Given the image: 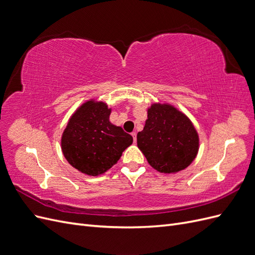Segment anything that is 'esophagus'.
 Segmentation results:
<instances>
[{
	"mask_svg": "<svg viewBox=\"0 0 255 255\" xmlns=\"http://www.w3.org/2000/svg\"><path fill=\"white\" fill-rule=\"evenodd\" d=\"M132 136H133V140H134V142H136V132H133V133H132Z\"/></svg>",
	"mask_w": 255,
	"mask_h": 255,
	"instance_id": "1",
	"label": "esophagus"
}]
</instances>
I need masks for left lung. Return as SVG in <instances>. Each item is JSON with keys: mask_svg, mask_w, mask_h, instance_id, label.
Segmentation results:
<instances>
[{"mask_svg": "<svg viewBox=\"0 0 255 255\" xmlns=\"http://www.w3.org/2000/svg\"><path fill=\"white\" fill-rule=\"evenodd\" d=\"M137 145L152 168L160 173L174 174L186 169L198 155L200 139L194 123L176 106L154 102Z\"/></svg>", "mask_w": 255, "mask_h": 255, "instance_id": "1", "label": "left lung"}]
</instances>
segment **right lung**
<instances>
[{
	"label": "right lung",
	"mask_w": 255,
	"mask_h": 255,
	"mask_svg": "<svg viewBox=\"0 0 255 255\" xmlns=\"http://www.w3.org/2000/svg\"><path fill=\"white\" fill-rule=\"evenodd\" d=\"M112 107L90 99L69 118L60 139L61 151L76 170L99 176L117 164L133 137L110 121Z\"/></svg>",
	"instance_id": "add662e5"
}]
</instances>
